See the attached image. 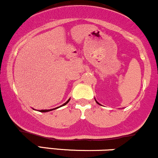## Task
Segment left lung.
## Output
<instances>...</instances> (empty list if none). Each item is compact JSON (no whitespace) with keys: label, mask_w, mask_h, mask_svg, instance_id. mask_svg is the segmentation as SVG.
I'll list each match as a JSON object with an SVG mask.
<instances>
[{"label":"left lung","mask_w":158,"mask_h":158,"mask_svg":"<svg viewBox=\"0 0 158 158\" xmlns=\"http://www.w3.org/2000/svg\"><path fill=\"white\" fill-rule=\"evenodd\" d=\"M94 99H95V98H94ZM95 101H96V102H97V104H99V102H98L97 100H96V99H95ZM99 105H100V104H99Z\"/></svg>","instance_id":"obj_1"}]
</instances>
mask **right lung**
Returning a JSON list of instances; mask_svg holds the SVG:
<instances>
[{"instance_id": "add662e5", "label": "right lung", "mask_w": 158, "mask_h": 158, "mask_svg": "<svg viewBox=\"0 0 158 158\" xmlns=\"http://www.w3.org/2000/svg\"><path fill=\"white\" fill-rule=\"evenodd\" d=\"M70 99H68V101H67V102H65V103H64V104H63V105H61V106H59V107H61V106H65V105H67V104H68V102H69V101H70ZM59 107H57V108H52V109H49V110H46V109H45V110H39V111H40V112H48V111H50V110H55V109H57V108H59ZM33 109H34V108H33Z\"/></svg>"}]
</instances>
